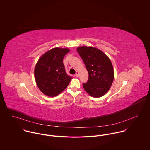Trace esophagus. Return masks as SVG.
<instances>
[{
    "instance_id": "obj_1",
    "label": "esophagus",
    "mask_w": 150,
    "mask_h": 150,
    "mask_svg": "<svg viewBox=\"0 0 150 150\" xmlns=\"http://www.w3.org/2000/svg\"><path fill=\"white\" fill-rule=\"evenodd\" d=\"M79 76V73L78 71H76V74H75V76L77 77H78Z\"/></svg>"
}]
</instances>
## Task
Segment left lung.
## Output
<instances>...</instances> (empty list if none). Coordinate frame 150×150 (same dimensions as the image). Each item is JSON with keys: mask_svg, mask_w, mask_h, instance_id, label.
I'll return each instance as SVG.
<instances>
[{"mask_svg": "<svg viewBox=\"0 0 150 150\" xmlns=\"http://www.w3.org/2000/svg\"><path fill=\"white\" fill-rule=\"evenodd\" d=\"M77 50L88 72V80L83 86L91 97L98 98L110 89L114 70L109 57L101 50L92 47H78Z\"/></svg>", "mask_w": 150, "mask_h": 150, "instance_id": "1", "label": "left lung"}]
</instances>
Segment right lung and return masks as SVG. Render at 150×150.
Masks as SVG:
<instances>
[{"label": "right lung", "mask_w": 150, "mask_h": 150, "mask_svg": "<svg viewBox=\"0 0 150 150\" xmlns=\"http://www.w3.org/2000/svg\"><path fill=\"white\" fill-rule=\"evenodd\" d=\"M67 48H55L47 52L36 64L34 74L40 91L49 97L60 94L69 85L72 77L67 74L63 63Z\"/></svg>", "instance_id": "right-lung-1"}]
</instances>
